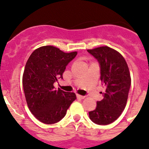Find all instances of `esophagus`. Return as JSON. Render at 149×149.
I'll list each match as a JSON object with an SVG mask.
<instances>
[{
    "label": "esophagus",
    "mask_w": 149,
    "mask_h": 149,
    "mask_svg": "<svg viewBox=\"0 0 149 149\" xmlns=\"http://www.w3.org/2000/svg\"><path fill=\"white\" fill-rule=\"evenodd\" d=\"M76 97H77L78 99H79V100H83V99H84V96H81V95H79V94L76 95Z\"/></svg>",
    "instance_id": "obj_1"
}]
</instances>
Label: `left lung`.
<instances>
[{"label":"left lung","mask_w":149,"mask_h":149,"mask_svg":"<svg viewBox=\"0 0 149 149\" xmlns=\"http://www.w3.org/2000/svg\"><path fill=\"white\" fill-rule=\"evenodd\" d=\"M100 64L102 83L105 88L104 98L96 102L89 117L98 125L112 123L121 115L128 100L131 75L124 57L108 46L88 49Z\"/></svg>","instance_id":"8db88e82"}]
</instances>
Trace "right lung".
<instances>
[{
  "label": "right lung",
  "instance_id": "obj_1",
  "mask_svg": "<svg viewBox=\"0 0 149 149\" xmlns=\"http://www.w3.org/2000/svg\"><path fill=\"white\" fill-rule=\"evenodd\" d=\"M77 52L65 53L56 47L43 46L32 53L25 65L22 83L29 111L45 124L60 121L76 99L72 92L56 90L53 83L62 79L66 66Z\"/></svg>",
  "mask_w": 149,
  "mask_h": 149
}]
</instances>
